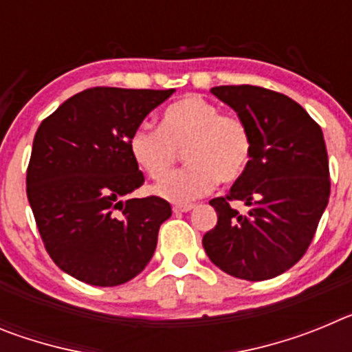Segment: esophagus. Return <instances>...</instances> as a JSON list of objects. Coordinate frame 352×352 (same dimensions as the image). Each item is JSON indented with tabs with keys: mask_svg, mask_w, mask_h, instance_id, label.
Here are the masks:
<instances>
[{
	"mask_svg": "<svg viewBox=\"0 0 352 352\" xmlns=\"http://www.w3.org/2000/svg\"><path fill=\"white\" fill-rule=\"evenodd\" d=\"M195 204H176V206L173 208L174 213H186V211L194 210Z\"/></svg>",
	"mask_w": 352,
	"mask_h": 352,
	"instance_id": "1",
	"label": "esophagus"
}]
</instances>
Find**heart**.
Returning <instances> with one entry per match:
<instances>
[{"mask_svg": "<svg viewBox=\"0 0 352 352\" xmlns=\"http://www.w3.org/2000/svg\"><path fill=\"white\" fill-rule=\"evenodd\" d=\"M133 162L155 182L166 178L182 151L189 166L155 188L160 197L183 203L217 185H232L250 166L254 139L247 121L199 95H186L162 113L160 129L141 125L129 141Z\"/></svg>", "mask_w": 352, "mask_h": 352, "instance_id": "obj_1", "label": "heart"}]
</instances>
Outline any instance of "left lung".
Listing matches in <instances>:
<instances>
[{"label": "left lung", "mask_w": 352, "mask_h": 352, "mask_svg": "<svg viewBox=\"0 0 352 352\" xmlns=\"http://www.w3.org/2000/svg\"><path fill=\"white\" fill-rule=\"evenodd\" d=\"M217 98L247 121L254 153L247 173L211 199L219 222L203 238L214 266L243 280H268L305 256L329 199L321 126L289 96L261 86H217ZM241 200L239 214L230 203Z\"/></svg>", "instance_id": "8db88e82"}]
</instances>
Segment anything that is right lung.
I'll return each instance as SVG.
<instances>
[{"instance_id":"right-lung-1","label":"right lung","mask_w":352,"mask_h":352,"mask_svg":"<svg viewBox=\"0 0 352 352\" xmlns=\"http://www.w3.org/2000/svg\"><path fill=\"white\" fill-rule=\"evenodd\" d=\"M174 89L89 88L40 123L26 194L43 247L65 273L100 287L138 276L157 248L170 204L126 199L144 183L130 135Z\"/></svg>"}]
</instances>
